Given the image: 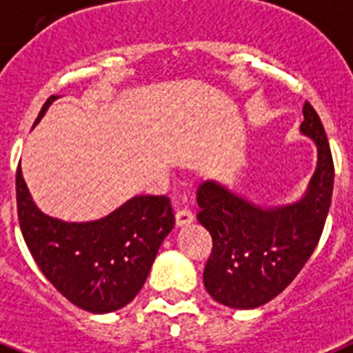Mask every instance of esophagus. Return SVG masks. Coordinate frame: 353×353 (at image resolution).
<instances>
[{
    "label": "esophagus",
    "instance_id": "1",
    "mask_svg": "<svg viewBox=\"0 0 353 353\" xmlns=\"http://www.w3.org/2000/svg\"><path fill=\"white\" fill-rule=\"evenodd\" d=\"M193 223V214H191L190 210H185V208H182V210H179L176 214H174V226L176 228H182V226H188Z\"/></svg>",
    "mask_w": 353,
    "mask_h": 353
}]
</instances>
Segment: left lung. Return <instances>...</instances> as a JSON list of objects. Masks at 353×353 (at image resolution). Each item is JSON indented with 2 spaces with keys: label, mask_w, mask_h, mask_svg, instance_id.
Masks as SVG:
<instances>
[{
  "label": "left lung",
  "mask_w": 353,
  "mask_h": 353,
  "mask_svg": "<svg viewBox=\"0 0 353 353\" xmlns=\"http://www.w3.org/2000/svg\"><path fill=\"white\" fill-rule=\"evenodd\" d=\"M300 132L316 145V168L299 201L259 206L215 180L196 190V219L214 239L204 267L210 296L234 310H254L288 288L311 258L326 223L333 160L315 108L305 101Z\"/></svg>",
  "instance_id": "obj_1"
}]
</instances>
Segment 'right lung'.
Wrapping results in <instances>:
<instances>
[{"mask_svg":"<svg viewBox=\"0 0 353 353\" xmlns=\"http://www.w3.org/2000/svg\"><path fill=\"white\" fill-rule=\"evenodd\" d=\"M57 99L46 101L34 125ZM16 201L21 234L43 276L72 304L99 315L132 302L174 226L169 199L162 195L132 196L103 219L60 221L34 204L21 168Z\"/></svg>","mask_w":353,"mask_h":353,"instance_id":"obj_1","label":"right lung"}]
</instances>
